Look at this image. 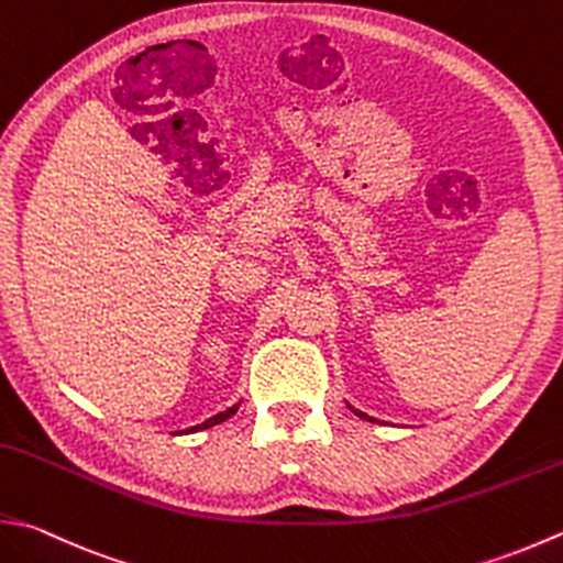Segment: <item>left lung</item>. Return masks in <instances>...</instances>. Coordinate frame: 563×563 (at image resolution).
Segmentation results:
<instances>
[{"label": "left lung", "mask_w": 563, "mask_h": 563, "mask_svg": "<svg viewBox=\"0 0 563 563\" xmlns=\"http://www.w3.org/2000/svg\"><path fill=\"white\" fill-rule=\"evenodd\" d=\"M351 410H354V407H351ZM354 415H358L361 420H368V422H373V417H368L366 412H361V410H354Z\"/></svg>", "instance_id": "obj_1"}]
</instances>
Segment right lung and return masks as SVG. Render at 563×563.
I'll return each instance as SVG.
<instances>
[{"label": "right lung", "instance_id": "right-lung-1", "mask_svg": "<svg viewBox=\"0 0 563 563\" xmlns=\"http://www.w3.org/2000/svg\"><path fill=\"white\" fill-rule=\"evenodd\" d=\"M239 410V405H234V407H229V410H224V412H219V415H214V417H209L207 422H202V424H197V427H192V429H187V432H200V429H207V427H214V424H219V422H224V420H229L231 415H234Z\"/></svg>", "mask_w": 563, "mask_h": 563}]
</instances>
